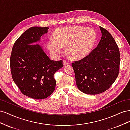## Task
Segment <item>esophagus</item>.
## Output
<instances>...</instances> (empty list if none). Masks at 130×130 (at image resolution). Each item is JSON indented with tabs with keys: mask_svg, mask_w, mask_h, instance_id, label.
<instances>
[{
	"mask_svg": "<svg viewBox=\"0 0 130 130\" xmlns=\"http://www.w3.org/2000/svg\"><path fill=\"white\" fill-rule=\"evenodd\" d=\"M68 64H69V63L67 61H63V64L64 66H67Z\"/></svg>",
	"mask_w": 130,
	"mask_h": 130,
	"instance_id": "esophagus-1",
	"label": "esophagus"
}]
</instances>
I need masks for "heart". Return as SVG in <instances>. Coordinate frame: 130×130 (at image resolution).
<instances>
[{
  "instance_id": "obj_1",
  "label": "heart",
  "mask_w": 130,
  "mask_h": 130,
  "mask_svg": "<svg viewBox=\"0 0 130 130\" xmlns=\"http://www.w3.org/2000/svg\"><path fill=\"white\" fill-rule=\"evenodd\" d=\"M53 38L46 42V47L53 56H57L66 46L68 56L74 60L85 57L93 48L96 40L94 29L80 26H69L58 29Z\"/></svg>"
}]
</instances>
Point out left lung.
Returning a JSON list of instances; mask_svg holds the SVG:
<instances>
[{
	"mask_svg": "<svg viewBox=\"0 0 130 130\" xmlns=\"http://www.w3.org/2000/svg\"><path fill=\"white\" fill-rule=\"evenodd\" d=\"M101 38L87 56L72 63L76 84L82 92L95 95L108 89L118 76L120 53L107 30L101 26Z\"/></svg>",
	"mask_w": 130,
	"mask_h": 130,
	"instance_id": "left-lung-1",
	"label": "left lung"
}]
</instances>
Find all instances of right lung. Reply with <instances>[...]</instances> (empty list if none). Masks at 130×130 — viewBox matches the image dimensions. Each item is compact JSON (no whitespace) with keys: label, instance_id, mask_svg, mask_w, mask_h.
Here are the masks:
<instances>
[{"label":"right lung","instance_id":"right-lung-1","mask_svg":"<svg viewBox=\"0 0 130 130\" xmlns=\"http://www.w3.org/2000/svg\"><path fill=\"white\" fill-rule=\"evenodd\" d=\"M48 27L33 26L15 42L10 67L14 83L24 95L35 99L48 97L55 89L54 74L63 67L62 61H53L37 43L48 32Z\"/></svg>","mask_w":130,"mask_h":130}]
</instances>
